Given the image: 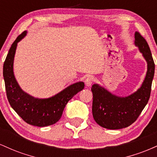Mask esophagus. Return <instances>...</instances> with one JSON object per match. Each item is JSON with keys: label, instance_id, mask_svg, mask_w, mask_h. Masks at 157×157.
<instances>
[{"label": "esophagus", "instance_id": "obj_1", "mask_svg": "<svg viewBox=\"0 0 157 157\" xmlns=\"http://www.w3.org/2000/svg\"><path fill=\"white\" fill-rule=\"evenodd\" d=\"M94 82V77H93L92 76H89L86 79V80H85V84L87 86H90L92 85Z\"/></svg>", "mask_w": 157, "mask_h": 157}]
</instances>
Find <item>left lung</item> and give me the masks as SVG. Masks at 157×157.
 Masks as SVG:
<instances>
[{"instance_id": "1", "label": "left lung", "mask_w": 157, "mask_h": 157, "mask_svg": "<svg viewBox=\"0 0 157 157\" xmlns=\"http://www.w3.org/2000/svg\"><path fill=\"white\" fill-rule=\"evenodd\" d=\"M135 45L147 63V71L142 86L128 97H119L99 85L91 88L93 94L92 114L98 125L108 129L128 127L137 120L151 96L155 64L147 41L138 32H135Z\"/></svg>"}]
</instances>
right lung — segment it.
Returning a JSON list of instances; mask_svg holds the SVG:
<instances>
[{
  "instance_id": "obj_1",
  "label": "right lung",
  "mask_w": 157,
  "mask_h": 157,
  "mask_svg": "<svg viewBox=\"0 0 157 157\" xmlns=\"http://www.w3.org/2000/svg\"><path fill=\"white\" fill-rule=\"evenodd\" d=\"M26 34V32H23L14 41L3 63V75L7 99L16 113L29 125L37 127L53 125L60 119L67 102L84 89V82L71 85L47 99L34 98L22 91L14 76L13 61L17 43Z\"/></svg>"
}]
</instances>
